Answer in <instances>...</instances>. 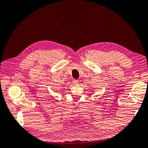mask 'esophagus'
I'll return each mask as SVG.
<instances>
[{
    "label": "esophagus",
    "instance_id": "34e87169",
    "mask_svg": "<svg viewBox=\"0 0 148 148\" xmlns=\"http://www.w3.org/2000/svg\"><path fill=\"white\" fill-rule=\"evenodd\" d=\"M79 81L78 80H75V79L73 80V83L74 84H75V85L78 84H79Z\"/></svg>",
    "mask_w": 148,
    "mask_h": 148
}]
</instances>
